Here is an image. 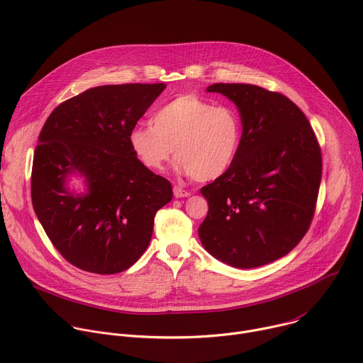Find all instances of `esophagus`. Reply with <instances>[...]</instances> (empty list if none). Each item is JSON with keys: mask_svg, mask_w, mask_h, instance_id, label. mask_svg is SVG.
<instances>
[{"mask_svg": "<svg viewBox=\"0 0 363 363\" xmlns=\"http://www.w3.org/2000/svg\"><path fill=\"white\" fill-rule=\"evenodd\" d=\"M174 195H175V198H186V196H189L191 194H189L188 191L182 189L181 186H174Z\"/></svg>", "mask_w": 363, "mask_h": 363, "instance_id": "obj_1", "label": "esophagus"}]
</instances>
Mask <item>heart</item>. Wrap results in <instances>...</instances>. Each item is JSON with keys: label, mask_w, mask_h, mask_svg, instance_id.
Listing matches in <instances>:
<instances>
[{"label": "heart", "mask_w": 363, "mask_h": 363, "mask_svg": "<svg viewBox=\"0 0 363 363\" xmlns=\"http://www.w3.org/2000/svg\"><path fill=\"white\" fill-rule=\"evenodd\" d=\"M150 123H139L128 135L135 158L150 171H162L175 152L179 172L196 181H213L233 167L240 150L238 112L225 105L214 106L196 94L165 103Z\"/></svg>", "instance_id": "heart-1"}]
</instances>
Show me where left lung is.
Returning a JSON list of instances; mask_svg holds the SVG:
<instances>
[{
	"label": "left lung",
	"instance_id": "8db88e82",
	"mask_svg": "<svg viewBox=\"0 0 363 363\" xmlns=\"http://www.w3.org/2000/svg\"><path fill=\"white\" fill-rule=\"evenodd\" d=\"M238 109L242 133L233 167L201 188L208 214L198 228L217 260L252 269L289 254L313 220L322 153L304 113L281 93L216 83Z\"/></svg>",
	"mask_w": 363,
	"mask_h": 363
}]
</instances>
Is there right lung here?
<instances>
[{"label": "right lung", "instance_id": "1", "mask_svg": "<svg viewBox=\"0 0 363 363\" xmlns=\"http://www.w3.org/2000/svg\"><path fill=\"white\" fill-rule=\"evenodd\" d=\"M167 84L91 87L59 105L34 150L31 201L47 237L80 270L116 274L149 245L155 214L172 185L145 168L128 135ZM84 178L85 192L68 178Z\"/></svg>", "mask_w": 363, "mask_h": 363}]
</instances>
